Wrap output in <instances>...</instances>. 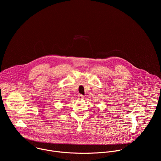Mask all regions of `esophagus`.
I'll list each match as a JSON object with an SVG mask.
<instances>
[{"label": "esophagus", "mask_w": 161, "mask_h": 161, "mask_svg": "<svg viewBox=\"0 0 161 161\" xmlns=\"http://www.w3.org/2000/svg\"><path fill=\"white\" fill-rule=\"evenodd\" d=\"M78 99H83V98H84V96H83L82 94H79L78 96Z\"/></svg>", "instance_id": "1"}]
</instances>
